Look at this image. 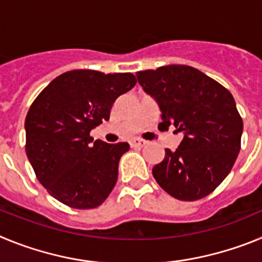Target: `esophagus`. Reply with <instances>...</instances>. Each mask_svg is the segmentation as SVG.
Instances as JSON below:
<instances>
[{
	"mask_svg": "<svg viewBox=\"0 0 262 262\" xmlns=\"http://www.w3.org/2000/svg\"><path fill=\"white\" fill-rule=\"evenodd\" d=\"M129 144H131V147H144V145L147 144V142L143 140V139L135 138L133 139V140H129Z\"/></svg>",
	"mask_w": 262,
	"mask_h": 262,
	"instance_id": "obj_1",
	"label": "esophagus"
}]
</instances>
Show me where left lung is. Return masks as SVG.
Returning <instances> with one entry per match:
<instances>
[{
	"label": "left lung",
	"instance_id": "left-lung-1",
	"mask_svg": "<svg viewBox=\"0 0 262 262\" xmlns=\"http://www.w3.org/2000/svg\"><path fill=\"white\" fill-rule=\"evenodd\" d=\"M157 101L164 129L182 133L180 147L165 149L155 180L180 201L205 198L231 172L242 147L243 119L235 99L214 78L189 66H165L136 73Z\"/></svg>",
	"mask_w": 262,
	"mask_h": 262
}]
</instances>
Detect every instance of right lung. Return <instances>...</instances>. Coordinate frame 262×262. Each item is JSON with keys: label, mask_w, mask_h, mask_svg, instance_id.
Returning a JSON list of instances; mask_svg holds the SVG:
<instances>
[{"label": "right lung", "mask_w": 262, "mask_h": 262, "mask_svg": "<svg viewBox=\"0 0 262 262\" xmlns=\"http://www.w3.org/2000/svg\"><path fill=\"white\" fill-rule=\"evenodd\" d=\"M135 84L133 73L75 69L51 81L31 103L26 155L53 198L72 209H94L114 189L128 143H93L90 131L108 120L115 99Z\"/></svg>", "instance_id": "right-lung-1"}]
</instances>
